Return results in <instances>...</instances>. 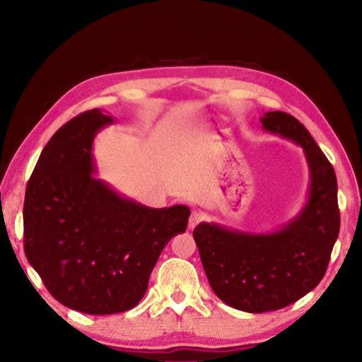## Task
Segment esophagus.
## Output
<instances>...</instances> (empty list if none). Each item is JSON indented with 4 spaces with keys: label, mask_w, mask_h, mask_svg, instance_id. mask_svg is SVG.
Instances as JSON below:
<instances>
[{
    "label": "esophagus",
    "mask_w": 362,
    "mask_h": 362,
    "mask_svg": "<svg viewBox=\"0 0 362 362\" xmlns=\"http://www.w3.org/2000/svg\"><path fill=\"white\" fill-rule=\"evenodd\" d=\"M204 219V216H202V213L201 211H197V210H193L191 211V214H189V221H188V226H189V228H194L199 222H201Z\"/></svg>",
    "instance_id": "esophagus-1"
}]
</instances>
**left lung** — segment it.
Segmentation results:
<instances>
[{
    "mask_svg": "<svg viewBox=\"0 0 362 362\" xmlns=\"http://www.w3.org/2000/svg\"><path fill=\"white\" fill-rule=\"evenodd\" d=\"M264 130L305 151L311 185L296 219L272 233H247L201 222L193 232L211 289L222 302L245 313L281 310L317 286L339 235L334 169L302 122L267 112Z\"/></svg>",
    "mask_w": 362,
    "mask_h": 362,
    "instance_id": "left-lung-1",
    "label": "left lung"
}]
</instances>
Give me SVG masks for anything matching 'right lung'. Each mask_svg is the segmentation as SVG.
<instances>
[{
  "instance_id": "1",
  "label": "right lung",
  "mask_w": 362,
  "mask_h": 362,
  "mask_svg": "<svg viewBox=\"0 0 362 362\" xmlns=\"http://www.w3.org/2000/svg\"><path fill=\"white\" fill-rule=\"evenodd\" d=\"M113 118L83 112L52 135L26 187L25 253L49 294L104 316L134 308L161 250L188 226L189 209H149L96 179L95 135Z\"/></svg>"
}]
</instances>
